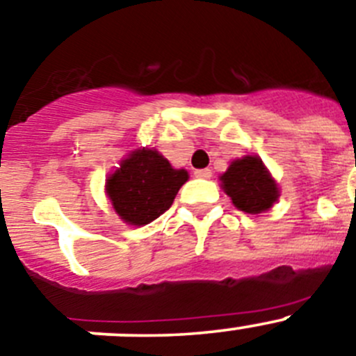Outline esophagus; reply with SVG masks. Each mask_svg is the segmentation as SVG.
<instances>
[{
    "label": "esophagus",
    "instance_id": "obj_1",
    "mask_svg": "<svg viewBox=\"0 0 356 356\" xmlns=\"http://www.w3.org/2000/svg\"><path fill=\"white\" fill-rule=\"evenodd\" d=\"M212 172L209 168H202V170H195V177L198 179H211Z\"/></svg>",
    "mask_w": 356,
    "mask_h": 356
}]
</instances>
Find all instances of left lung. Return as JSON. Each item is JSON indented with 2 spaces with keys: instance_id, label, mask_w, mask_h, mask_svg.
I'll list each match as a JSON object with an SVG mask.
<instances>
[{
  "instance_id": "8db88e82",
  "label": "left lung",
  "mask_w": 356,
  "mask_h": 356,
  "mask_svg": "<svg viewBox=\"0 0 356 356\" xmlns=\"http://www.w3.org/2000/svg\"><path fill=\"white\" fill-rule=\"evenodd\" d=\"M219 181L235 207L248 214L268 211L279 198L277 182L258 156L234 159Z\"/></svg>"
}]
</instances>
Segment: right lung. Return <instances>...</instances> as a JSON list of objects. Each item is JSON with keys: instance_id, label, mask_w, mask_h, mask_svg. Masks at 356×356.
Returning <instances> with one entry per match:
<instances>
[{"instance_id": "obj_1", "label": "right lung", "mask_w": 356, "mask_h": 356, "mask_svg": "<svg viewBox=\"0 0 356 356\" xmlns=\"http://www.w3.org/2000/svg\"><path fill=\"white\" fill-rule=\"evenodd\" d=\"M188 177L184 168H172L156 149L142 147L129 152L108 175L105 191L124 223L144 227L170 209Z\"/></svg>"}]
</instances>
